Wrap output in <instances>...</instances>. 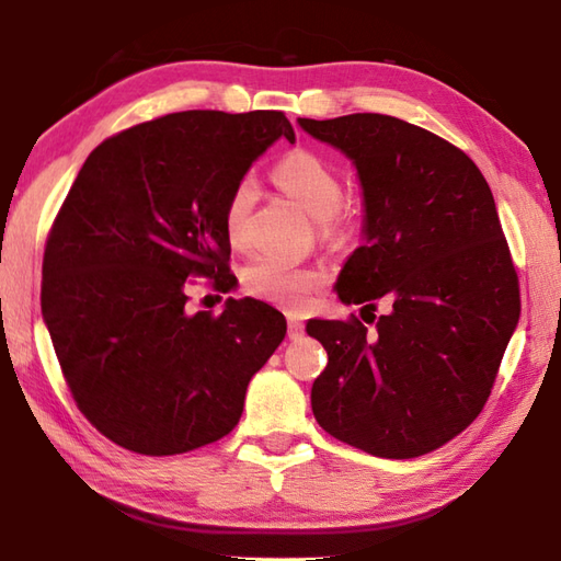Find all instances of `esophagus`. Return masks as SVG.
Instances as JSON below:
<instances>
[{
  "mask_svg": "<svg viewBox=\"0 0 561 561\" xmlns=\"http://www.w3.org/2000/svg\"><path fill=\"white\" fill-rule=\"evenodd\" d=\"M304 335V323L299 316H289V337L291 340H299Z\"/></svg>",
  "mask_w": 561,
  "mask_h": 561,
  "instance_id": "esophagus-1",
  "label": "esophagus"
}]
</instances>
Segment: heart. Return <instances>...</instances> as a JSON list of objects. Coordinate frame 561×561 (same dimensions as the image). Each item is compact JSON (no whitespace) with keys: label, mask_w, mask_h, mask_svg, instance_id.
Instances as JSON below:
<instances>
[{"label":"heart","mask_w":561,"mask_h":561,"mask_svg":"<svg viewBox=\"0 0 561 561\" xmlns=\"http://www.w3.org/2000/svg\"><path fill=\"white\" fill-rule=\"evenodd\" d=\"M272 181L301 205L311 217L320 219L323 238L332 243H352L362 233V209L344 199L340 171L318 151L296 147L274 163ZM257 197L253 178H241L224 202L221 221L226 241L233 248L248 243V221ZM325 274L316 267H299L287 260L265 257L243 272V291L253 299L301 311L311 294L323 284Z\"/></svg>","instance_id":"heart-1"}]
</instances>
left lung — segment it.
<instances>
[{
    "label": "left lung",
    "instance_id": "obj_1",
    "mask_svg": "<svg viewBox=\"0 0 561 561\" xmlns=\"http://www.w3.org/2000/svg\"><path fill=\"white\" fill-rule=\"evenodd\" d=\"M354 161L366 241L337 279L344 304L386 316L311 320L328 352L316 422L378 458H416L484 408L520 316L518 274L492 190L450 141L380 113L299 117Z\"/></svg>",
    "mask_w": 561,
    "mask_h": 561
}]
</instances>
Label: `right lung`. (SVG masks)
<instances>
[{
    "label": "right lung",
    "mask_w": 561,
    "mask_h": 561,
    "mask_svg": "<svg viewBox=\"0 0 561 561\" xmlns=\"http://www.w3.org/2000/svg\"><path fill=\"white\" fill-rule=\"evenodd\" d=\"M279 111H183L89 153L50 226L41 306L79 412L113 444L175 456L238 424L245 390L287 335L255 299L187 311V287L229 291L224 202L274 139Z\"/></svg>",
    "instance_id": "add662e5"
}]
</instances>
